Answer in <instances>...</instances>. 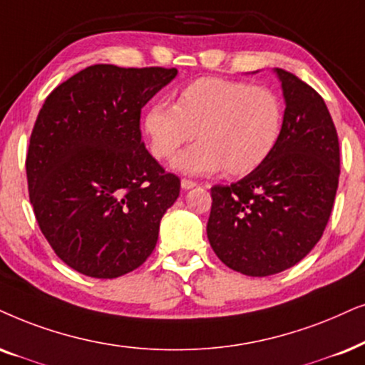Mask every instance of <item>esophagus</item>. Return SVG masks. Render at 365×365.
<instances>
[{
	"mask_svg": "<svg viewBox=\"0 0 365 365\" xmlns=\"http://www.w3.org/2000/svg\"><path fill=\"white\" fill-rule=\"evenodd\" d=\"M197 184L194 182V181H191V179H182L181 181V187L182 189H192V187H196Z\"/></svg>",
	"mask_w": 365,
	"mask_h": 365,
	"instance_id": "1",
	"label": "esophagus"
}]
</instances>
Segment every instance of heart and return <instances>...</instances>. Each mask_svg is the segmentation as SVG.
<instances>
[{"label":"heart","mask_w":365,"mask_h":365,"mask_svg":"<svg viewBox=\"0 0 365 365\" xmlns=\"http://www.w3.org/2000/svg\"><path fill=\"white\" fill-rule=\"evenodd\" d=\"M283 102L267 85L215 77L197 78L178 92L176 103L158 101L144 115V130L158 159H169L197 135L196 145L174 160L186 174L257 169L280 140Z\"/></svg>","instance_id":"obj_1"}]
</instances>
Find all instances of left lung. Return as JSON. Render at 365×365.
Listing matches in <instances>:
<instances>
[{"instance_id": "1", "label": "left lung", "mask_w": 365, "mask_h": 365, "mask_svg": "<svg viewBox=\"0 0 365 365\" xmlns=\"http://www.w3.org/2000/svg\"><path fill=\"white\" fill-rule=\"evenodd\" d=\"M285 115L273 153L248 176L211 187L207 240L226 267L248 277L280 273L319 243L339 187L340 150L324 98L285 70Z\"/></svg>"}]
</instances>
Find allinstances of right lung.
<instances>
[{
    "label": "right lung",
    "mask_w": 365,
    "mask_h": 365,
    "mask_svg": "<svg viewBox=\"0 0 365 365\" xmlns=\"http://www.w3.org/2000/svg\"><path fill=\"white\" fill-rule=\"evenodd\" d=\"M176 75L92 65L40 108L26 154L30 202L56 257L82 275L122 277L154 252L181 181L145 149L140 110Z\"/></svg>",
    "instance_id": "1"
}]
</instances>
